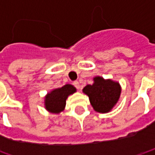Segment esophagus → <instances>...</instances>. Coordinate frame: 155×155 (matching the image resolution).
I'll return each mask as SVG.
<instances>
[{"mask_svg":"<svg viewBox=\"0 0 155 155\" xmlns=\"http://www.w3.org/2000/svg\"><path fill=\"white\" fill-rule=\"evenodd\" d=\"M73 84H74V86L76 87L78 90H79V89H80V84H79L78 81H75L74 83H73Z\"/></svg>","mask_w":155,"mask_h":155,"instance_id":"obj_1","label":"esophagus"}]
</instances>
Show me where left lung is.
<instances>
[{"mask_svg":"<svg viewBox=\"0 0 155 155\" xmlns=\"http://www.w3.org/2000/svg\"><path fill=\"white\" fill-rule=\"evenodd\" d=\"M92 84H87L83 92L89 97L90 103L95 111L108 113L112 110L119 101L122 87L112 79H104L103 77L93 78Z\"/></svg>","mask_w":155,"mask_h":155,"instance_id":"1","label":"left lung"}]
</instances>
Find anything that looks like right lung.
<instances>
[{"label": "right lung", "instance_id": "right-lung-1", "mask_svg": "<svg viewBox=\"0 0 155 155\" xmlns=\"http://www.w3.org/2000/svg\"><path fill=\"white\" fill-rule=\"evenodd\" d=\"M76 91L77 89L70 84H64L61 88L52 89L44 97L45 109L52 114L61 113L65 108L66 99Z\"/></svg>", "mask_w": 155, "mask_h": 155}]
</instances>
